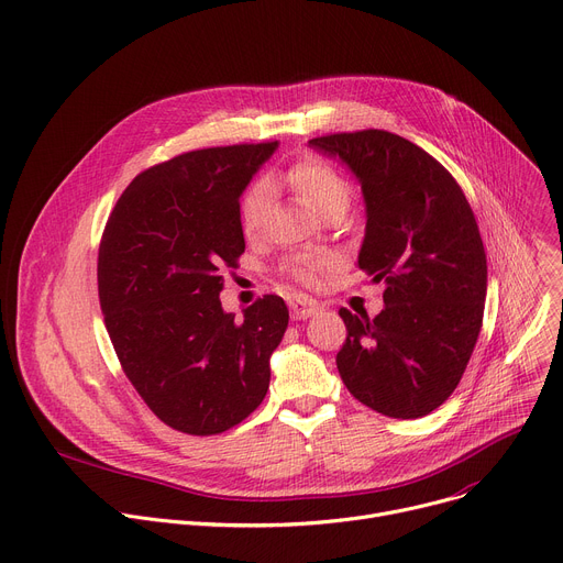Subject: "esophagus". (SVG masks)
<instances>
[{
    "mask_svg": "<svg viewBox=\"0 0 563 563\" xmlns=\"http://www.w3.org/2000/svg\"><path fill=\"white\" fill-rule=\"evenodd\" d=\"M289 310H291V317L294 319H312L321 312V302H317L314 298H308V296H298L289 302Z\"/></svg>",
    "mask_w": 563,
    "mask_h": 563,
    "instance_id": "34e87169",
    "label": "esophagus"
}]
</instances>
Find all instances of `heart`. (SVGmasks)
<instances>
[{
    "mask_svg": "<svg viewBox=\"0 0 563 563\" xmlns=\"http://www.w3.org/2000/svg\"><path fill=\"white\" fill-rule=\"evenodd\" d=\"M267 186H285L305 203V207H310L319 216L334 207L345 209L350 201V186L336 170H332L328 164L312 157L300 159L291 168H287L280 177H272L267 179V184H255L244 195L242 229L246 235L255 233V229H258L263 220L267 199H269ZM328 267H330V261L323 258V255H302V258H296L289 265V272L294 278L312 285L321 278L323 269Z\"/></svg>",
    "mask_w": 563,
    "mask_h": 563,
    "instance_id": "b5f03b06",
    "label": "heart"
}]
</instances>
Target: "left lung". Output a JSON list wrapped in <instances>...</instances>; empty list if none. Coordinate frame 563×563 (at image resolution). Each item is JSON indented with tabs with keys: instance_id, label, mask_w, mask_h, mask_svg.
<instances>
[{
	"instance_id": "8db88e82",
	"label": "left lung",
	"mask_w": 563,
	"mask_h": 563,
	"mask_svg": "<svg viewBox=\"0 0 563 563\" xmlns=\"http://www.w3.org/2000/svg\"><path fill=\"white\" fill-rule=\"evenodd\" d=\"M362 186V272L384 283V310H339L347 339L336 368L373 411L416 420L455 390L474 352L487 296V258L463 190L429 152L384 130L310 141Z\"/></svg>"
}]
</instances>
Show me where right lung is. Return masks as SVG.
Wrapping results in <instances>:
<instances>
[{
  "label": "right lung",
  "instance_id": "obj_1",
  "mask_svg": "<svg viewBox=\"0 0 563 563\" xmlns=\"http://www.w3.org/2000/svg\"><path fill=\"white\" fill-rule=\"evenodd\" d=\"M276 150L207 147L141 173L100 240L98 298L119 362L181 433H222L267 395L287 305L269 294L238 319L220 291L244 251L240 195Z\"/></svg>",
  "mask_w": 563,
  "mask_h": 563
}]
</instances>
